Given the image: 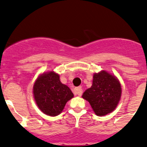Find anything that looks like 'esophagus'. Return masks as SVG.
Listing matches in <instances>:
<instances>
[{
    "mask_svg": "<svg viewBox=\"0 0 147 147\" xmlns=\"http://www.w3.org/2000/svg\"><path fill=\"white\" fill-rule=\"evenodd\" d=\"M74 93H75V94L81 96L82 94H83V89H82L81 87H77V88H75V89H74Z\"/></svg>",
    "mask_w": 147,
    "mask_h": 147,
    "instance_id": "1",
    "label": "esophagus"
}]
</instances>
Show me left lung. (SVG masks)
<instances>
[{"label": "left lung", "mask_w": 147, "mask_h": 147, "mask_svg": "<svg viewBox=\"0 0 147 147\" xmlns=\"http://www.w3.org/2000/svg\"><path fill=\"white\" fill-rule=\"evenodd\" d=\"M121 88L114 75L102 71L95 73L92 86L83 94V98L90 103L97 116H105L111 113L118 105Z\"/></svg>", "instance_id": "left-lung-1"}]
</instances>
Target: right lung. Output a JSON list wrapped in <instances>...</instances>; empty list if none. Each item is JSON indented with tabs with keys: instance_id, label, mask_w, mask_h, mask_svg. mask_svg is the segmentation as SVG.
Returning a JSON list of instances; mask_svg holds the SVG:
<instances>
[{
	"instance_id": "1",
	"label": "right lung",
	"mask_w": 147,
	"mask_h": 147,
	"mask_svg": "<svg viewBox=\"0 0 147 147\" xmlns=\"http://www.w3.org/2000/svg\"><path fill=\"white\" fill-rule=\"evenodd\" d=\"M58 74H42L36 80L34 95L38 107L45 114L55 116L61 113L67 101L74 96L67 86L62 84Z\"/></svg>"
}]
</instances>
